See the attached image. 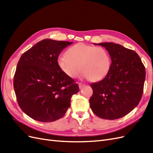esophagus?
<instances>
[{
	"label": "esophagus",
	"mask_w": 153,
	"mask_h": 153,
	"mask_svg": "<svg viewBox=\"0 0 153 153\" xmlns=\"http://www.w3.org/2000/svg\"><path fill=\"white\" fill-rule=\"evenodd\" d=\"M78 85H79V88H80V89H81V88H82V87H84L85 85L83 84L82 83H79V84H78Z\"/></svg>",
	"instance_id": "esophagus-1"
}]
</instances>
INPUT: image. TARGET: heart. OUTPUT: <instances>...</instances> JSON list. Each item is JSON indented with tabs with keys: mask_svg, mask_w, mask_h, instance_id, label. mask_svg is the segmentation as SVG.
Segmentation results:
<instances>
[{
	"mask_svg": "<svg viewBox=\"0 0 153 153\" xmlns=\"http://www.w3.org/2000/svg\"><path fill=\"white\" fill-rule=\"evenodd\" d=\"M67 54L57 59L60 69L68 76L74 78L83 70L82 77L92 81L103 79L110 71L111 58L103 47L77 43L67 50Z\"/></svg>",
	"mask_w": 153,
	"mask_h": 153,
	"instance_id": "obj_1",
	"label": "heart"
}]
</instances>
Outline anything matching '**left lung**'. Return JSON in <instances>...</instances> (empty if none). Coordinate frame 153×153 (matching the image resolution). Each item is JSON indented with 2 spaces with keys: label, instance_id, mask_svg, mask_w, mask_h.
<instances>
[{
  "label": "left lung",
  "instance_id": "left-lung-1",
  "mask_svg": "<svg viewBox=\"0 0 153 153\" xmlns=\"http://www.w3.org/2000/svg\"><path fill=\"white\" fill-rule=\"evenodd\" d=\"M105 47L112 61L110 71L100 82L92 83L89 100L92 112L104 119L114 120L129 114L139 103L146 69L133 50L114 43H94Z\"/></svg>",
  "mask_w": 153,
  "mask_h": 153
}]
</instances>
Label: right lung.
<instances>
[{
	"label": "right lung",
	"instance_id": "right-lung-1",
	"mask_svg": "<svg viewBox=\"0 0 153 153\" xmlns=\"http://www.w3.org/2000/svg\"><path fill=\"white\" fill-rule=\"evenodd\" d=\"M73 42L45 39L22 54L13 86L18 103L25 114L48 123L62 118L78 85L57 64L62 50Z\"/></svg>",
	"mask_w": 153,
	"mask_h": 153
}]
</instances>
